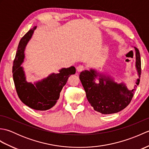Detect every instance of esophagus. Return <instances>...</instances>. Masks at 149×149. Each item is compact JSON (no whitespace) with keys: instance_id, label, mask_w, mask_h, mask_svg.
<instances>
[{"instance_id":"esophagus-1","label":"esophagus","mask_w":149,"mask_h":149,"mask_svg":"<svg viewBox=\"0 0 149 149\" xmlns=\"http://www.w3.org/2000/svg\"><path fill=\"white\" fill-rule=\"evenodd\" d=\"M84 69H85L84 66H83V65H79V66H77V72H82V71H83Z\"/></svg>"}]
</instances>
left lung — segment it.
Listing matches in <instances>:
<instances>
[{
  "label": "left lung",
  "mask_w": 149,
  "mask_h": 149,
  "mask_svg": "<svg viewBox=\"0 0 149 149\" xmlns=\"http://www.w3.org/2000/svg\"><path fill=\"white\" fill-rule=\"evenodd\" d=\"M136 50V67L139 78L136 84L140 83L141 75V58L139 50L134 47ZM98 74L94 70L82 72L79 79L86 92L87 99L91 106L96 111L104 115L118 113L125 108L133 97L134 89L129 90L124 84H117L109 77L100 75L99 83H95V78Z\"/></svg>",
  "instance_id": "1"
}]
</instances>
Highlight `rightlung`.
Masks as SVG:
<instances>
[{"mask_svg": "<svg viewBox=\"0 0 149 149\" xmlns=\"http://www.w3.org/2000/svg\"><path fill=\"white\" fill-rule=\"evenodd\" d=\"M36 27L29 30L22 38L13 66V77L16 91L22 102L38 111L48 110L55 105L60 92L68 77L75 73L74 66L62 68L59 74H52L34 84L27 83L23 68L20 66L24 59V49Z\"/></svg>", "mask_w": 149, "mask_h": 149, "instance_id": "add662e5", "label": "right lung"}]
</instances>
